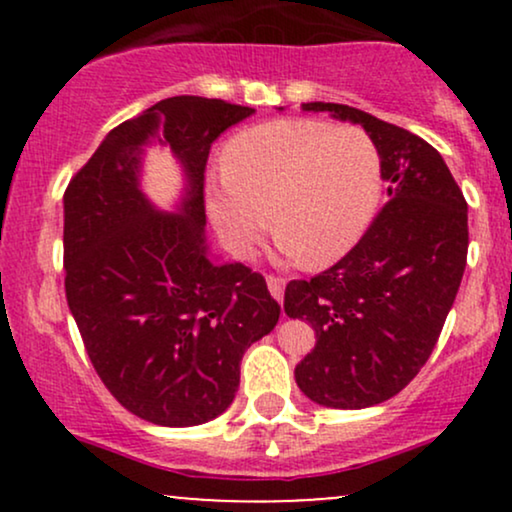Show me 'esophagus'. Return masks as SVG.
Listing matches in <instances>:
<instances>
[{"instance_id":"1","label":"esophagus","mask_w":512,"mask_h":512,"mask_svg":"<svg viewBox=\"0 0 512 512\" xmlns=\"http://www.w3.org/2000/svg\"><path fill=\"white\" fill-rule=\"evenodd\" d=\"M267 286H269V293H272L276 301L284 298V286H286L284 279H279V276H267Z\"/></svg>"}]
</instances>
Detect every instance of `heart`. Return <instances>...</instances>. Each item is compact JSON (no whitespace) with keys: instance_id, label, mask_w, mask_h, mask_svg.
I'll use <instances>...</instances> for the list:
<instances>
[{"instance_id":"b5f03b06","label":"heart","mask_w":512,"mask_h":512,"mask_svg":"<svg viewBox=\"0 0 512 512\" xmlns=\"http://www.w3.org/2000/svg\"><path fill=\"white\" fill-rule=\"evenodd\" d=\"M207 211L228 252L248 260L272 221L276 250L305 267L342 260L366 236L380 204L383 161L361 127L274 120L236 134ZM270 219H266V214Z\"/></svg>"}]
</instances>
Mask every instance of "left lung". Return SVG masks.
<instances>
[{"instance_id":"left-lung-1","label":"left lung","mask_w":512,"mask_h":512,"mask_svg":"<svg viewBox=\"0 0 512 512\" xmlns=\"http://www.w3.org/2000/svg\"><path fill=\"white\" fill-rule=\"evenodd\" d=\"M361 125L378 144L387 199L366 236L334 267L284 293L315 349L296 383L315 404L366 409L402 392L431 356L467 264V202L443 156L407 129L339 103H303Z\"/></svg>"}]
</instances>
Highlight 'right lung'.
I'll return each instance as SVG.
<instances>
[{
	"label": "right lung",
	"instance_id": "right-lung-1",
	"mask_svg": "<svg viewBox=\"0 0 512 512\" xmlns=\"http://www.w3.org/2000/svg\"><path fill=\"white\" fill-rule=\"evenodd\" d=\"M255 110L173 96L105 134L64 192V291L86 354L127 411L158 426H199L231 407L240 361L279 322L257 272L207 243L204 168L228 127ZM183 170L170 212L145 197V146Z\"/></svg>",
	"mask_w": 512,
	"mask_h": 512
}]
</instances>
